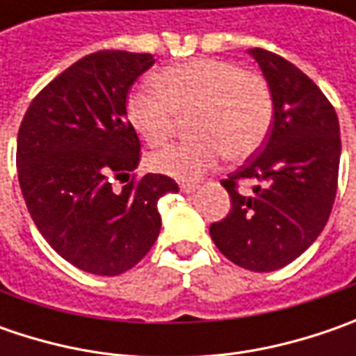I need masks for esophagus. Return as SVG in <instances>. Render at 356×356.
I'll use <instances>...</instances> for the list:
<instances>
[{"label": "esophagus", "instance_id": "esophagus-1", "mask_svg": "<svg viewBox=\"0 0 356 356\" xmlns=\"http://www.w3.org/2000/svg\"><path fill=\"white\" fill-rule=\"evenodd\" d=\"M196 188H198V186L194 184V182H180V190H182L184 194H192Z\"/></svg>", "mask_w": 356, "mask_h": 356}]
</instances>
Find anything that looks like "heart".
<instances>
[{"mask_svg":"<svg viewBox=\"0 0 356 356\" xmlns=\"http://www.w3.org/2000/svg\"><path fill=\"white\" fill-rule=\"evenodd\" d=\"M156 90H132L127 117L148 146L164 144L190 117L192 138L170 144L148 158L150 168L178 180H196L226 154L252 156L266 143L273 99L264 76L224 59H192L156 75Z\"/></svg>","mask_w":356,"mask_h":356,"instance_id":"obj_1","label":"heart"}]
</instances>
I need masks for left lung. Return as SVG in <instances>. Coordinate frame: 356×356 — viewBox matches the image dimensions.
<instances>
[{
	"instance_id": "left-lung-1",
	"label": "left lung",
	"mask_w": 356,
	"mask_h": 356,
	"mask_svg": "<svg viewBox=\"0 0 356 356\" xmlns=\"http://www.w3.org/2000/svg\"><path fill=\"white\" fill-rule=\"evenodd\" d=\"M248 53L271 90L273 124L264 146L222 180L232 208L210 236L236 266L275 271L305 252L331 216L341 134L333 104L303 71L266 49ZM241 181L258 184L241 195Z\"/></svg>"
}]
</instances>
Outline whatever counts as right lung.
I'll list each match as a JSON object with an SVG mask.
<instances>
[{"label":"right lung","mask_w":356,"mask_h":356,"mask_svg":"<svg viewBox=\"0 0 356 356\" xmlns=\"http://www.w3.org/2000/svg\"><path fill=\"white\" fill-rule=\"evenodd\" d=\"M154 65L150 53L104 49L85 55L35 97L17 134V176L35 226L79 269L120 275L160 234L158 200L178 192L164 174L112 182L140 160L127 118L134 81Z\"/></svg>","instance_id":"right-lung-1"}]
</instances>
